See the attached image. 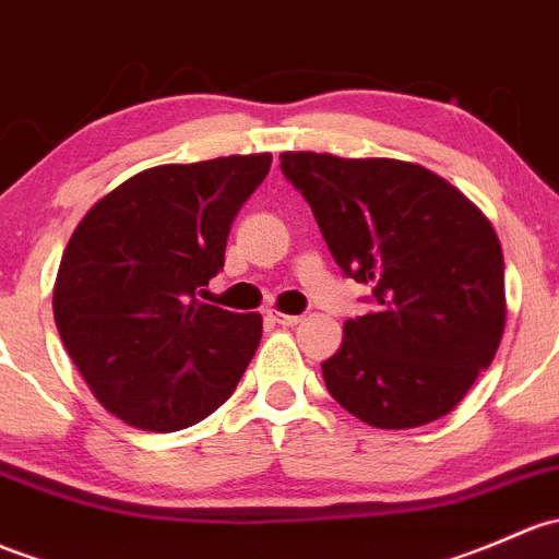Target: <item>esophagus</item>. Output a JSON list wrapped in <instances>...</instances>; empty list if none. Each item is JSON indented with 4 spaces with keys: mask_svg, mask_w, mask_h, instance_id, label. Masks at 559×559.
Masks as SVG:
<instances>
[{
    "mask_svg": "<svg viewBox=\"0 0 559 559\" xmlns=\"http://www.w3.org/2000/svg\"><path fill=\"white\" fill-rule=\"evenodd\" d=\"M267 319L273 321V324H281V326H295V324H299V316L281 313V310H267Z\"/></svg>",
    "mask_w": 559,
    "mask_h": 559,
    "instance_id": "1",
    "label": "esophagus"
}]
</instances>
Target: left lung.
<instances>
[{"label": "left lung", "instance_id": "1", "mask_svg": "<svg viewBox=\"0 0 559 559\" xmlns=\"http://www.w3.org/2000/svg\"><path fill=\"white\" fill-rule=\"evenodd\" d=\"M334 262L372 286L321 364L340 407L374 428H415L457 407L490 367L507 321L503 251L472 201L423 166L284 152Z\"/></svg>", "mask_w": 559, "mask_h": 559}]
</instances>
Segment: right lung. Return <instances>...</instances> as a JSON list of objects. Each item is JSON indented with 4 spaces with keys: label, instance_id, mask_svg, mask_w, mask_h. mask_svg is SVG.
<instances>
[{
    "label": "right lung",
    "instance_id": "1",
    "mask_svg": "<svg viewBox=\"0 0 559 559\" xmlns=\"http://www.w3.org/2000/svg\"><path fill=\"white\" fill-rule=\"evenodd\" d=\"M270 155L146 168L102 198L69 238L52 289L63 348L93 396L144 431H179L233 396L262 316L198 299L225 267L233 219Z\"/></svg>",
    "mask_w": 559,
    "mask_h": 559
}]
</instances>
